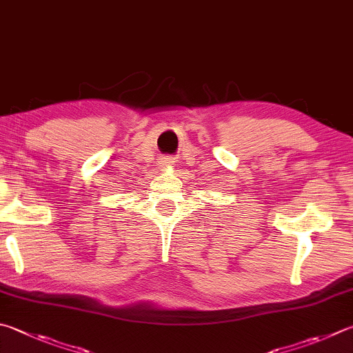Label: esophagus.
<instances>
[{
    "instance_id": "obj_1",
    "label": "esophagus",
    "mask_w": 353,
    "mask_h": 353,
    "mask_svg": "<svg viewBox=\"0 0 353 353\" xmlns=\"http://www.w3.org/2000/svg\"><path fill=\"white\" fill-rule=\"evenodd\" d=\"M170 165H172L171 157H165L163 160H160V166H170Z\"/></svg>"
}]
</instances>
